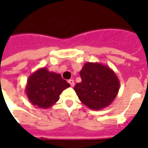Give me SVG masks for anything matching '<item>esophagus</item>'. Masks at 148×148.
Instances as JSON below:
<instances>
[{
    "label": "esophagus",
    "mask_w": 148,
    "mask_h": 148,
    "mask_svg": "<svg viewBox=\"0 0 148 148\" xmlns=\"http://www.w3.org/2000/svg\"><path fill=\"white\" fill-rule=\"evenodd\" d=\"M68 82L71 84V86L72 87H73L74 86V81L73 80V79H70V80L68 81Z\"/></svg>",
    "instance_id": "esophagus-1"
}]
</instances>
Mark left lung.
Wrapping results in <instances>:
<instances>
[{
	"mask_svg": "<svg viewBox=\"0 0 148 148\" xmlns=\"http://www.w3.org/2000/svg\"><path fill=\"white\" fill-rule=\"evenodd\" d=\"M82 82L74 90L84 105L93 110L108 107L120 89V81L109 66L99 62H87L80 71Z\"/></svg>",
	"mask_w": 148,
	"mask_h": 148,
	"instance_id": "8db88e82",
	"label": "left lung"
}]
</instances>
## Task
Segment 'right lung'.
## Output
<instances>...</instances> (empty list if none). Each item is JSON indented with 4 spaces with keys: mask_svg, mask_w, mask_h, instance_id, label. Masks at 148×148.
<instances>
[{
    "mask_svg": "<svg viewBox=\"0 0 148 148\" xmlns=\"http://www.w3.org/2000/svg\"><path fill=\"white\" fill-rule=\"evenodd\" d=\"M70 86L61 74L42 67L28 77L25 93L32 105L48 109L58 101L62 92Z\"/></svg>",
    "mask_w": 148,
    "mask_h": 148,
    "instance_id": "right-lung-1",
    "label": "right lung"
}]
</instances>
